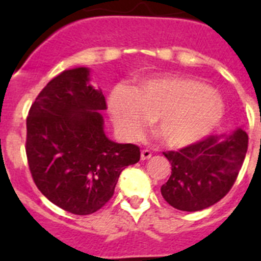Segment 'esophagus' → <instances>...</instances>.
Masks as SVG:
<instances>
[{"mask_svg":"<svg viewBox=\"0 0 261 261\" xmlns=\"http://www.w3.org/2000/svg\"><path fill=\"white\" fill-rule=\"evenodd\" d=\"M151 155H153V154H151V151L147 150V149H144V150L141 151V159H142V161H145V159H149Z\"/></svg>","mask_w":261,"mask_h":261,"instance_id":"34e87169","label":"esophagus"}]
</instances>
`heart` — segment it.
<instances>
[{"instance_id":"obj_1","label":"heart","mask_w":261,"mask_h":261,"mask_svg":"<svg viewBox=\"0 0 261 261\" xmlns=\"http://www.w3.org/2000/svg\"><path fill=\"white\" fill-rule=\"evenodd\" d=\"M121 136H140L147 120L167 146H188L208 135L223 116L220 95L199 80L181 75L147 80L129 91L116 90L108 102Z\"/></svg>"}]
</instances>
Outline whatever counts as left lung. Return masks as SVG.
I'll use <instances>...</instances> for the list:
<instances>
[{
  "label": "left lung",
  "mask_w": 261,
  "mask_h": 261,
  "mask_svg": "<svg viewBox=\"0 0 261 261\" xmlns=\"http://www.w3.org/2000/svg\"><path fill=\"white\" fill-rule=\"evenodd\" d=\"M247 147V133L238 129L223 138L208 136L177 151L163 153L171 163V176L161 187L163 199L183 212L214 205L234 186Z\"/></svg>",
  "instance_id": "1"
}]
</instances>
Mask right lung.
Instances as JSON below:
<instances>
[{"instance_id": "add662e5", "label": "right lung", "mask_w": 261, "mask_h": 261, "mask_svg": "<svg viewBox=\"0 0 261 261\" xmlns=\"http://www.w3.org/2000/svg\"><path fill=\"white\" fill-rule=\"evenodd\" d=\"M89 75L87 68L62 71L39 93L26 120L34 183L50 202L77 216L105 206L121 171L140 161L137 145L106 137L98 111L107 103Z\"/></svg>"}]
</instances>
